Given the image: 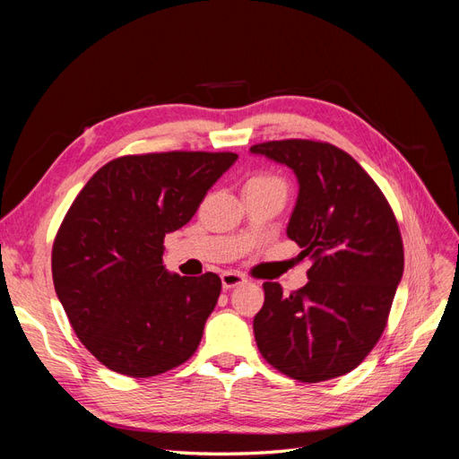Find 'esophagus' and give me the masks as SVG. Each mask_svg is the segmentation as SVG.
<instances>
[{"label":"esophagus","instance_id":"esophagus-1","mask_svg":"<svg viewBox=\"0 0 459 459\" xmlns=\"http://www.w3.org/2000/svg\"><path fill=\"white\" fill-rule=\"evenodd\" d=\"M245 281H247V277L239 272H224V273H221V285H224V289H233V287H238Z\"/></svg>","mask_w":459,"mask_h":459}]
</instances>
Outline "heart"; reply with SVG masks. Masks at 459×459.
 Instances as JSON below:
<instances>
[{"label":"heart","instance_id":"1","mask_svg":"<svg viewBox=\"0 0 459 459\" xmlns=\"http://www.w3.org/2000/svg\"><path fill=\"white\" fill-rule=\"evenodd\" d=\"M248 184H260V186H280V187L287 189L283 179H281L280 176H273V174H258V176H255Z\"/></svg>","mask_w":459,"mask_h":459}]
</instances>
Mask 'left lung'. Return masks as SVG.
Here are the masks:
<instances>
[{"label": "left lung", "instance_id": "left-lung-1", "mask_svg": "<svg viewBox=\"0 0 459 459\" xmlns=\"http://www.w3.org/2000/svg\"><path fill=\"white\" fill-rule=\"evenodd\" d=\"M251 151L295 170L300 191L287 235L300 258H312L310 281L295 293L262 285L258 351L300 383L341 377L364 362L386 327L404 272L396 216L371 176L335 145L280 140Z\"/></svg>", "mask_w": 459, "mask_h": 459}]
</instances>
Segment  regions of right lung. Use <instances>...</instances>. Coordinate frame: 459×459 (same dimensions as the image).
<instances>
[{"instance_id":"add662e5","label":"right lung","mask_w":459,"mask_h":459,"mask_svg":"<svg viewBox=\"0 0 459 459\" xmlns=\"http://www.w3.org/2000/svg\"><path fill=\"white\" fill-rule=\"evenodd\" d=\"M238 160L166 151L107 162L68 208L51 251L53 285L82 344L117 373L155 377L195 354L221 281L170 275L164 235L197 212Z\"/></svg>"}]
</instances>
